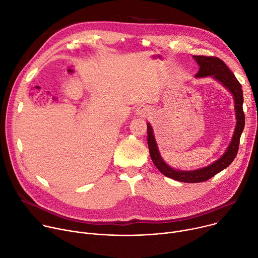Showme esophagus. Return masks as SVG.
<instances>
[{
  "instance_id": "1",
  "label": "esophagus",
  "mask_w": 258,
  "mask_h": 258,
  "mask_svg": "<svg viewBox=\"0 0 258 258\" xmlns=\"http://www.w3.org/2000/svg\"><path fill=\"white\" fill-rule=\"evenodd\" d=\"M150 109L146 106H141L139 107L137 110H136V115L137 116H140V117H146L150 114Z\"/></svg>"
}]
</instances>
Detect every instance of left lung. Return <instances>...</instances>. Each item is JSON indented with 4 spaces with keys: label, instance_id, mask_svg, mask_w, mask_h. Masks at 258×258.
<instances>
[{
    "label": "left lung",
    "instance_id": "1",
    "mask_svg": "<svg viewBox=\"0 0 258 258\" xmlns=\"http://www.w3.org/2000/svg\"><path fill=\"white\" fill-rule=\"evenodd\" d=\"M194 58L200 66L199 72L196 74L197 78L212 76L214 79L219 81L224 87H226L233 96L235 100V110H236V119L237 124L235 133L231 138V141L224 152V154L215 162L211 163L210 166L203 169L195 171H180L175 170L168 166L161 158L157 144L155 142V138L153 135V130L149 123H147V142L150 152V157L155 165V167L163 175L186 183H199L209 180L212 178L225 168H227L232 160L236 158L239 150L240 138L245 126V114L243 111V90L242 85L233 75V73L227 68V66L218 57L215 56H204V55H194Z\"/></svg>",
    "mask_w": 258,
    "mask_h": 258
}]
</instances>
